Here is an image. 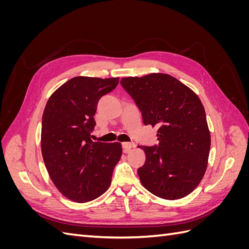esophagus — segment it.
Returning <instances> with one entry per match:
<instances>
[{"instance_id": "1", "label": "esophagus", "mask_w": 249, "mask_h": 249, "mask_svg": "<svg viewBox=\"0 0 249 249\" xmlns=\"http://www.w3.org/2000/svg\"><path fill=\"white\" fill-rule=\"evenodd\" d=\"M123 147H124V153H129L131 148L134 147V143H130V142H124L123 143Z\"/></svg>"}]
</instances>
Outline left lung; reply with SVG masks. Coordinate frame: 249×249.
I'll return each instance as SVG.
<instances>
[{"mask_svg":"<svg viewBox=\"0 0 249 249\" xmlns=\"http://www.w3.org/2000/svg\"><path fill=\"white\" fill-rule=\"evenodd\" d=\"M120 84L136 103L143 124L159 127L157 145L138 146L145 153L138 168L141 184L158 197H185L205 175L211 146L199 97L166 73L123 78Z\"/></svg>","mask_w":249,"mask_h":249,"instance_id":"1","label":"left lung"}]
</instances>
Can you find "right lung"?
<instances>
[{"mask_svg": "<svg viewBox=\"0 0 249 249\" xmlns=\"http://www.w3.org/2000/svg\"><path fill=\"white\" fill-rule=\"evenodd\" d=\"M119 78L74 77L60 86L42 115L41 153L53 183L77 202L97 198L108 190L123 154L118 142H93L97 103Z\"/></svg>", "mask_w": 249, "mask_h": 249, "instance_id": "right-lung-1", "label": "right lung"}]
</instances>
